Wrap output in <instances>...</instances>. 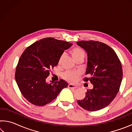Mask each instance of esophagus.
Here are the masks:
<instances>
[{
	"mask_svg": "<svg viewBox=\"0 0 132 132\" xmlns=\"http://www.w3.org/2000/svg\"><path fill=\"white\" fill-rule=\"evenodd\" d=\"M69 88H77V86H75V85H73V84H69Z\"/></svg>",
	"mask_w": 132,
	"mask_h": 132,
	"instance_id": "1",
	"label": "esophagus"
}]
</instances>
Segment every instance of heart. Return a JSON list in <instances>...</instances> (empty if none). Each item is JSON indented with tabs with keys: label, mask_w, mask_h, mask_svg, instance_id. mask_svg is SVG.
<instances>
[{
	"label": "heart",
	"mask_w": 132,
	"mask_h": 132,
	"mask_svg": "<svg viewBox=\"0 0 132 132\" xmlns=\"http://www.w3.org/2000/svg\"><path fill=\"white\" fill-rule=\"evenodd\" d=\"M70 53L73 59L76 61L79 59H82L84 60L85 56H86V53L84 51L82 50L81 48L79 47H76L73 48L70 51ZM63 57V55L59 59V62L61 61V60ZM62 77L67 81L71 82H74L76 81L77 79L79 77V73L77 71H66L62 74Z\"/></svg>",
	"instance_id": "obj_1"
}]
</instances>
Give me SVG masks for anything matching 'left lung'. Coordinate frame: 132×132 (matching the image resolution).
<instances>
[{
	"mask_svg": "<svg viewBox=\"0 0 132 132\" xmlns=\"http://www.w3.org/2000/svg\"><path fill=\"white\" fill-rule=\"evenodd\" d=\"M78 45L87 53L88 61L84 81L91 82L93 88L87 90L86 97L77 103L89 111L105 108L119 90L123 71L119 57L108 45L99 41H80Z\"/></svg>",
	"mask_w": 132,
	"mask_h": 132,
	"instance_id": "8db88e82",
	"label": "left lung"
}]
</instances>
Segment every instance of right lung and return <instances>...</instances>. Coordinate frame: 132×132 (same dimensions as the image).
<instances>
[{
  "mask_svg": "<svg viewBox=\"0 0 132 132\" xmlns=\"http://www.w3.org/2000/svg\"><path fill=\"white\" fill-rule=\"evenodd\" d=\"M72 45L70 42L45 38L28 46L20 57L15 79L23 97L33 105L44 106L57 97L68 83L59 81L48 83L46 79L51 69L58 64L64 51Z\"/></svg>",
  "mask_w": 132,
  "mask_h": 132,
  "instance_id": "obj_1",
  "label": "right lung"
}]
</instances>
